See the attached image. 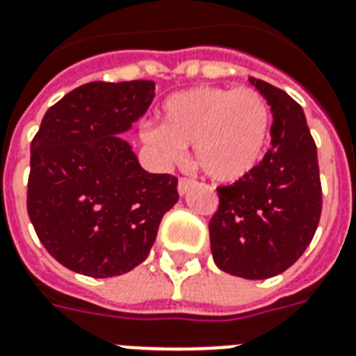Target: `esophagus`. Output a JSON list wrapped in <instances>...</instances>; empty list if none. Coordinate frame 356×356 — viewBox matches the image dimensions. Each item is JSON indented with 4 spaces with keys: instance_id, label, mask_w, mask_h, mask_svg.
I'll return each mask as SVG.
<instances>
[{
    "instance_id": "obj_1",
    "label": "esophagus",
    "mask_w": 356,
    "mask_h": 356,
    "mask_svg": "<svg viewBox=\"0 0 356 356\" xmlns=\"http://www.w3.org/2000/svg\"><path fill=\"white\" fill-rule=\"evenodd\" d=\"M194 179H190V177H181L179 179V183H177V190H179V194L183 196V194H186L192 186H194Z\"/></svg>"
}]
</instances>
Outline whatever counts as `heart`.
<instances>
[{
  "label": "heart",
  "instance_id": "heart-1",
  "mask_svg": "<svg viewBox=\"0 0 356 356\" xmlns=\"http://www.w3.org/2000/svg\"><path fill=\"white\" fill-rule=\"evenodd\" d=\"M160 129L142 138L162 159H183L194 147L196 166L218 183H237L254 173L267 153L273 113L252 88H202L172 95L162 104Z\"/></svg>",
  "mask_w": 356,
  "mask_h": 356
}]
</instances>
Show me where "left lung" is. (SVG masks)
<instances>
[{"instance_id": "8db88e82", "label": "left lung", "mask_w": 356, "mask_h": 356, "mask_svg": "<svg viewBox=\"0 0 356 356\" xmlns=\"http://www.w3.org/2000/svg\"><path fill=\"white\" fill-rule=\"evenodd\" d=\"M273 112L270 147L248 177L218 186L209 222L214 263L248 280L280 275L305 254L321 218L317 147L298 102L250 78Z\"/></svg>"}]
</instances>
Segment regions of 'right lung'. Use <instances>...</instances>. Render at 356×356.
I'll list each match as a JSON object with an SVG mask.
<instances>
[{
    "instance_id": "add662e5",
    "label": "right lung",
    "mask_w": 356,
    "mask_h": 356,
    "mask_svg": "<svg viewBox=\"0 0 356 356\" xmlns=\"http://www.w3.org/2000/svg\"><path fill=\"white\" fill-rule=\"evenodd\" d=\"M154 99V81H89L48 108L31 142L27 214L63 267L112 278L149 256L177 177L149 173L118 134Z\"/></svg>"
}]
</instances>
